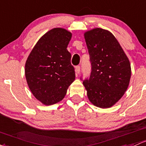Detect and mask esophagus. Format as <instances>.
Here are the masks:
<instances>
[{
    "label": "esophagus",
    "instance_id": "esophagus-1",
    "mask_svg": "<svg viewBox=\"0 0 146 146\" xmlns=\"http://www.w3.org/2000/svg\"><path fill=\"white\" fill-rule=\"evenodd\" d=\"M80 66H76V73L78 74V73H80Z\"/></svg>",
    "mask_w": 146,
    "mask_h": 146
}]
</instances>
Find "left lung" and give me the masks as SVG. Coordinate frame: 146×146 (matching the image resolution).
<instances>
[{"label":"left lung","mask_w":146,"mask_h":146,"mask_svg":"<svg viewBox=\"0 0 146 146\" xmlns=\"http://www.w3.org/2000/svg\"><path fill=\"white\" fill-rule=\"evenodd\" d=\"M91 74L84 80L89 100L96 106L110 108L122 98L131 78V66L115 36L96 28L85 33Z\"/></svg>","instance_id":"8db88e82"}]
</instances>
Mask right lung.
I'll list each match as a JSON object with an SVG mask.
<instances>
[{
    "mask_svg": "<svg viewBox=\"0 0 146 146\" xmlns=\"http://www.w3.org/2000/svg\"><path fill=\"white\" fill-rule=\"evenodd\" d=\"M71 33L61 28L49 31L31 52L25 64V76L33 96L45 105L62 100L75 80L71 54L67 50Z\"/></svg>",
    "mask_w": 146,
    "mask_h": 146,
    "instance_id": "add662e5",
    "label": "right lung"
}]
</instances>
